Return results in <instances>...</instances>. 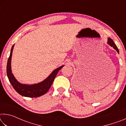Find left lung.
I'll return each instance as SVG.
<instances>
[{
  "label": "left lung",
  "mask_w": 126,
  "mask_h": 126,
  "mask_svg": "<svg viewBox=\"0 0 126 126\" xmlns=\"http://www.w3.org/2000/svg\"><path fill=\"white\" fill-rule=\"evenodd\" d=\"M107 44L108 45H110V47H112L115 50H116L117 53H119V50L118 48H117V47L116 46V44H115L114 42H113V40L111 38H108V40H107Z\"/></svg>",
  "instance_id": "left-lung-1"
}]
</instances>
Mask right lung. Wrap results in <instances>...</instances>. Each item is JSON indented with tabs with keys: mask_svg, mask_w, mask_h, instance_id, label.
Masks as SVG:
<instances>
[{
	"mask_svg": "<svg viewBox=\"0 0 126 126\" xmlns=\"http://www.w3.org/2000/svg\"><path fill=\"white\" fill-rule=\"evenodd\" d=\"M14 47V44L12 46L11 50H10V55L8 58L7 65V76L13 87L19 94L24 97L34 98L40 97L44 94L47 92L50 88L53 81L54 80V78L56 77L57 73H58L59 70H61L64 65H62L61 67L56 68L49 74V76H48L47 78L38 83L33 84L21 83L15 78L12 71L11 61Z\"/></svg>",
	"mask_w": 126,
	"mask_h": 126,
	"instance_id": "obj_1",
	"label": "right lung"
}]
</instances>
